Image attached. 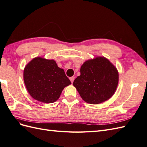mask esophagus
<instances>
[{
	"instance_id": "1",
	"label": "esophagus",
	"mask_w": 147,
	"mask_h": 147,
	"mask_svg": "<svg viewBox=\"0 0 147 147\" xmlns=\"http://www.w3.org/2000/svg\"><path fill=\"white\" fill-rule=\"evenodd\" d=\"M74 80H75V77H70V82H71V83H73Z\"/></svg>"
}]
</instances>
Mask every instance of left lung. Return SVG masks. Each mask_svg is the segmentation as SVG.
<instances>
[{"label": "left lung", "mask_w": 147, "mask_h": 147, "mask_svg": "<svg viewBox=\"0 0 147 147\" xmlns=\"http://www.w3.org/2000/svg\"><path fill=\"white\" fill-rule=\"evenodd\" d=\"M118 83V72L115 67L105 57H97L84 62L80 75L73 84L84 101L97 104L113 95Z\"/></svg>", "instance_id": "left-lung-1"}]
</instances>
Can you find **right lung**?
I'll return each mask as SVG.
<instances>
[{"instance_id": "obj_1", "label": "right lung", "mask_w": 147, "mask_h": 147, "mask_svg": "<svg viewBox=\"0 0 147 147\" xmlns=\"http://www.w3.org/2000/svg\"><path fill=\"white\" fill-rule=\"evenodd\" d=\"M24 82L33 98L44 103L58 99L63 89L71 84L64 70L54 60L35 57L25 67Z\"/></svg>"}]
</instances>
